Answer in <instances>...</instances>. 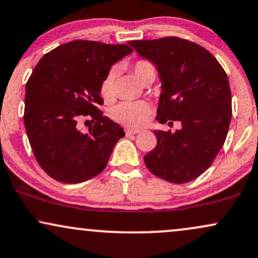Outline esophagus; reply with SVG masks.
Segmentation results:
<instances>
[{"instance_id": "1", "label": "esophagus", "mask_w": 258, "mask_h": 258, "mask_svg": "<svg viewBox=\"0 0 258 258\" xmlns=\"http://www.w3.org/2000/svg\"><path fill=\"white\" fill-rule=\"evenodd\" d=\"M141 131L139 130H135V128H128V127H126L125 128V133L126 136H132V135H137V133H139Z\"/></svg>"}]
</instances>
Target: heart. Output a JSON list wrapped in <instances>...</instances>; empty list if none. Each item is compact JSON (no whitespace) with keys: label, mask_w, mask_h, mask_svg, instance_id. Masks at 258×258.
Instances as JSON below:
<instances>
[{"label":"heart","mask_w":258,"mask_h":258,"mask_svg":"<svg viewBox=\"0 0 258 258\" xmlns=\"http://www.w3.org/2000/svg\"><path fill=\"white\" fill-rule=\"evenodd\" d=\"M132 71L135 77L139 83L142 82L148 74L154 73L155 68L150 61L148 60H138L133 63ZM115 79H116V70L110 68L108 73L102 80L101 84V96L105 101L113 99L115 95ZM151 107L148 102L138 101V102H121L113 107L109 111L111 119L116 122L122 123V125L128 127H141L147 122L149 115H150Z\"/></svg>","instance_id":"1"}]
</instances>
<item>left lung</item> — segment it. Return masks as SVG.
<instances>
[{
    "label": "left lung",
    "instance_id": "obj_1",
    "mask_svg": "<svg viewBox=\"0 0 258 258\" xmlns=\"http://www.w3.org/2000/svg\"><path fill=\"white\" fill-rule=\"evenodd\" d=\"M156 64L162 82L156 120L181 123L174 133L155 131L157 144L144 156L153 174L173 184L198 178L212 166L227 137L232 96L227 74L203 46L179 37L131 40Z\"/></svg>",
    "mask_w": 258,
    "mask_h": 258
}]
</instances>
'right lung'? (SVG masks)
<instances>
[{
    "label": "right lung",
    "instance_id": "right-lung-1",
    "mask_svg": "<svg viewBox=\"0 0 258 258\" xmlns=\"http://www.w3.org/2000/svg\"><path fill=\"white\" fill-rule=\"evenodd\" d=\"M127 44L72 40L40 58L26 83L24 123L33 155L57 181L78 184L107 166L122 127L98 109L102 80L111 64L131 54ZM94 123L82 133L78 121Z\"/></svg>",
    "mask_w": 258,
    "mask_h": 258
}]
</instances>
